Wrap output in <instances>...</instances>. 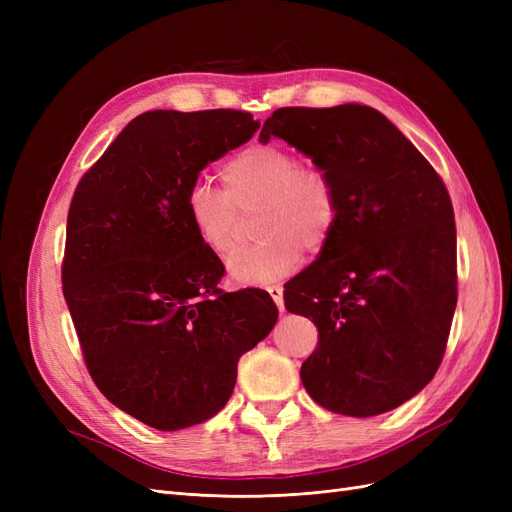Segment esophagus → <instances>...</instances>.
Masks as SVG:
<instances>
[{
  "label": "esophagus",
  "instance_id": "1",
  "mask_svg": "<svg viewBox=\"0 0 512 512\" xmlns=\"http://www.w3.org/2000/svg\"><path fill=\"white\" fill-rule=\"evenodd\" d=\"M267 292L271 294V299L275 301L277 309H280V312H284V288L280 284H273V286L267 288Z\"/></svg>",
  "mask_w": 512,
  "mask_h": 512
}]
</instances>
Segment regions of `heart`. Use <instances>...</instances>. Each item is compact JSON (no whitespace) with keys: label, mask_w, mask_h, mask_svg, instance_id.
Listing matches in <instances>:
<instances>
[{"label":"heart","mask_w":512,"mask_h":512,"mask_svg":"<svg viewBox=\"0 0 512 512\" xmlns=\"http://www.w3.org/2000/svg\"><path fill=\"white\" fill-rule=\"evenodd\" d=\"M226 192L198 181L188 192V213L207 250L224 258L234 249L244 218L256 212L263 239L226 260L232 282L262 284L292 273L303 252H320L339 222V192L327 168L277 143L239 149L224 168Z\"/></svg>","instance_id":"1"}]
</instances>
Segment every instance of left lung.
Returning a JSON list of instances; mask_svg holds the SVG:
<instances>
[{
	"label": "left lung",
	"mask_w": 512,
	"mask_h": 512,
	"mask_svg": "<svg viewBox=\"0 0 512 512\" xmlns=\"http://www.w3.org/2000/svg\"><path fill=\"white\" fill-rule=\"evenodd\" d=\"M271 136L327 168L339 222L312 267L284 292L312 318L318 346L301 365L305 391L335 414L376 416L436 376L457 305V232L446 185L376 108L286 106Z\"/></svg>",
	"instance_id": "left-lung-1"
}]
</instances>
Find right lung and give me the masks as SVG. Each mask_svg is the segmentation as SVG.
Segmentation results:
<instances>
[{"instance_id": "1", "label": "right lung", "mask_w": 512, "mask_h": 512, "mask_svg": "<svg viewBox=\"0 0 512 512\" xmlns=\"http://www.w3.org/2000/svg\"><path fill=\"white\" fill-rule=\"evenodd\" d=\"M258 128L230 108L143 113L72 196L61 284L85 365L111 404L153 429L218 414L241 354L277 320L269 292L218 288L224 265L188 213L200 170Z\"/></svg>"}]
</instances>
